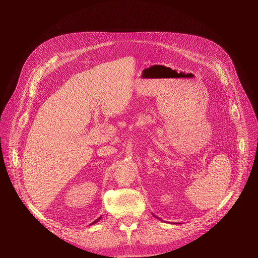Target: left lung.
<instances>
[{
	"instance_id": "8db88e82",
	"label": "left lung",
	"mask_w": 258,
	"mask_h": 258,
	"mask_svg": "<svg viewBox=\"0 0 258 258\" xmlns=\"http://www.w3.org/2000/svg\"><path fill=\"white\" fill-rule=\"evenodd\" d=\"M156 218H157V216H156Z\"/></svg>"
}]
</instances>
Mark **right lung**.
<instances>
[{
	"instance_id": "add662e5",
	"label": "right lung",
	"mask_w": 258,
	"mask_h": 258,
	"mask_svg": "<svg viewBox=\"0 0 258 258\" xmlns=\"http://www.w3.org/2000/svg\"><path fill=\"white\" fill-rule=\"evenodd\" d=\"M100 219H101V216H100V218H98V219H97V220H96V221H94V222H93V223H92V224H91V225H93V224H95V223H97V222H98V221H99V220H100Z\"/></svg>"
}]
</instances>
